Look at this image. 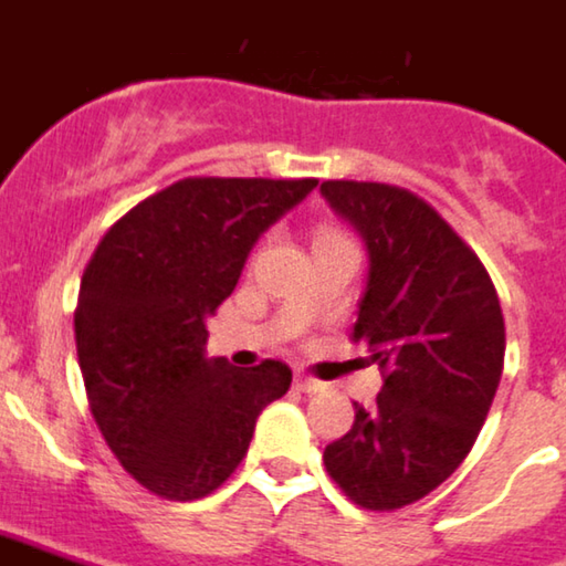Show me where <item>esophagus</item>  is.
Wrapping results in <instances>:
<instances>
[{"instance_id": "obj_1", "label": "esophagus", "mask_w": 566, "mask_h": 566, "mask_svg": "<svg viewBox=\"0 0 566 566\" xmlns=\"http://www.w3.org/2000/svg\"><path fill=\"white\" fill-rule=\"evenodd\" d=\"M293 388H296V391H305V394H316V391H322V382L319 379H313V377H305V374H296V377H293Z\"/></svg>"}]
</instances>
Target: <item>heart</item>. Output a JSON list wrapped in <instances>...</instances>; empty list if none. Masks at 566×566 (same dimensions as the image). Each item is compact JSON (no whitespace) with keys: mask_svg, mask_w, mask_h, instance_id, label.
<instances>
[{"mask_svg":"<svg viewBox=\"0 0 566 566\" xmlns=\"http://www.w3.org/2000/svg\"><path fill=\"white\" fill-rule=\"evenodd\" d=\"M322 239H325V235H322Z\"/></svg>","mask_w":566,"mask_h":566,"instance_id":"obj_1","label":"heart"}]
</instances>
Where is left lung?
Returning a JSON list of instances; mask_svg holds the SVG:
<instances>
[{"mask_svg":"<svg viewBox=\"0 0 566 566\" xmlns=\"http://www.w3.org/2000/svg\"><path fill=\"white\" fill-rule=\"evenodd\" d=\"M319 192L368 253L354 339L386 377L377 406L354 402L325 467L365 510H400L474 446L503 371L501 302L481 259L408 189L325 180Z\"/></svg>","mask_w":566,"mask_h":566,"instance_id":"obj_1","label":"left lung"}]
</instances>
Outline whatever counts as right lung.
<instances>
[{"mask_svg": "<svg viewBox=\"0 0 566 566\" xmlns=\"http://www.w3.org/2000/svg\"><path fill=\"white\" fill-rule=\"evenodd\" d=\"M319 180L184 178L103 235L80 282L74 336L88 406L123 469L195 501L235 472L291 368L207 356V319L235 291L261 232Z\"/></svg>", "mask_w": 566, "mask_h": 566, "instance_id": "right-lung-1", "label": "right lung"}]
</instances>
